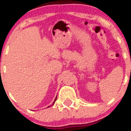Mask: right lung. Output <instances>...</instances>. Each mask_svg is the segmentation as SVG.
<instances>
[{
  "instance_id": "obj_1",
  "label": "right lung",
  "mask_w": 131,
  "mask_h": 131,
  "mask_svg": "<svg viewBox=\"0 0 131 131\" xmlns=\"http://www.w3.org/2000/svg\"><path fill=\"white\" fill-rule=\"evenodd\" d=\"M56 99H57V96H56V99H55V100H54V102H53V104H52V105H54V103H55V101H56ZM48 107H50V106H48Z\"/></svg>"
}]
</instances>
